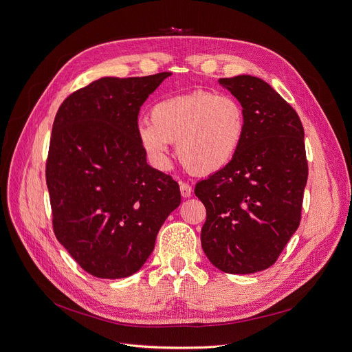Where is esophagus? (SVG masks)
<instances>
[{"label":"esophagus","instance_id":"esophagus-1","mask_svg":"<svg viewBox=\"0 0 352 352\" xmlns=\"http://www.w3.org/2000/svg\"><path fill=\"white\" fill-rule=\"evenodd\" d=\"M180 185V193L183 197H190L192 196V186L186 182H179Z\"/></svg>","mask_w":352,"mask_h":352}]
</instances>
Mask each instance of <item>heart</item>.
<instances>
[{
    "mask_svg": "<svg viewBox=\"0 0 352 352\" xmlns=\"http://www.w3.org/2000/svg\"><path fill=\"white\" fill-rule=\"evenodd\" d=\"M246 130L242 104L229 94L197 90L160 100L138 138L159 169L169 166V146L177 143L183 166L196 175L223 170L236 157Z\"/></svg>",
    "mask_w": 352,
    "mask_h": 352,
    "instance_id": "heart-1",
    "label": "heart"
}]
</instances>
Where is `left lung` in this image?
<instances>
[{"instance_id": "obj_1", "label": "left lung", "mask_w": 352, "mask_h": 352, "mask_svg": "<svg viewBox=\"0 0 352 352\" xmlns=\"http://www.w3.org/2000/svg\"><path fill=\"white\" fill-rule=\"evenodd\" d=\"M219 85L239 100L246 130L232 163L195 188L206 208L200 241L217 270L255 274L276 262L299 226L308 179L304 127L263 80L243 74Z\"/></svg>"}]
</instances>
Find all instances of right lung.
<instances>
[{
	"label": "right lung",
	"mask_w": 352,
	"mask_h": 352,
	"mask_svg": "<svg viewBox=\"0 0 352 352\" xmlns=\"http://www.w3.org/2000/svg\"><path fill=\"white\" fill-rule=\"evenodd\" d=\"M170 74L103 77L56 114L45 164L53 229L93 276L136 274L180 205L177 182L147 164L138 138L142 104Z\"/></svg>",
	"instance_id": "right-lung-1"
}]
</instances>
